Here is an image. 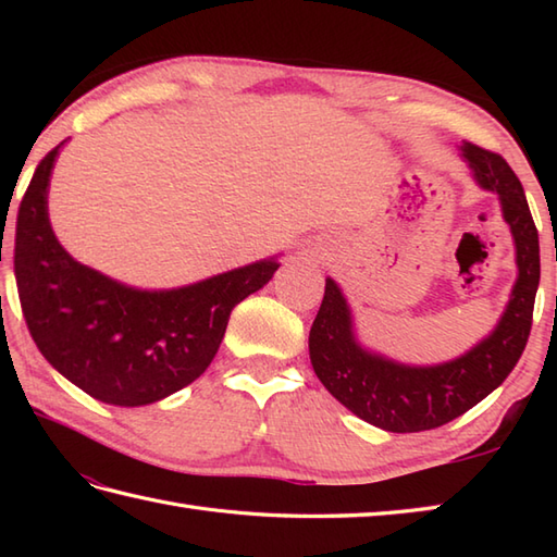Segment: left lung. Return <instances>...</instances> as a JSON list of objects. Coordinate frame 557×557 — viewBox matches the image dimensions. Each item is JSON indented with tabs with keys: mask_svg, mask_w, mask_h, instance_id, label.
Returning a JSON list of instances; mask_svg holds the SVG:
<instances>
[{
	"mask_svg": "<svg viewBox=\"0 0 557 557\" xmlns=\"http://www.w3.org/2000/svg\"><path fill=\"white\" fill-rule=\"evenodd\" d=\"M461 156L476 182L500 196L517 246L519 277L493 335L465 357L431 369H409L363 351L351 337L345 297L325 280L323 304L309 333L315 375L351 413L389 433L431 431L469 411L512 373L527 347L541 277L539 230L522 182L493 150L461 140Z\"/></svg>",
	"mask_w": 557,
	"mask_h": 557,
	"instance_id": "left-lung-1",
	"label": "left lung"
}]
</instances>
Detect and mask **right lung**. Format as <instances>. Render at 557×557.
Wrapping results in <instances>:
<instances>
[{"instance_id": "add662e5", "label": "right lung", "mask_w": 557, "mask_h": 557, "mask_svg": "<svg viewBox=\"0 0 557 557\" xmlns=\"http://www.w3.org/2000/svg\"><path fill=\"white\" fill-rule=\"evenodd\" d=\"M40 160L21 198L14 272L30 337L83 393L144 407L191 385L218 354L230 313L277 270L263 260L172 292H138L76 263L47 220L57 158Z\"/></svg>"}]
</instances>
